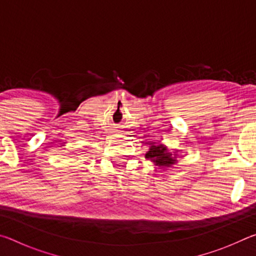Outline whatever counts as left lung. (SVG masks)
Wrapping results in <instances>:
<instances>
[{"instance_id": "1", "label": "left lung", "mask_w": 256, "mask_h": 256, "mask_svg": "<svg viewBox=\"0 0 256 256\" xmlns=\"http://www.w3.org/2000/svg\"><path fill=\"white\" fill-rule=\"evenodd\" d=\"M146 158L151 160L156 166L166 168L176 164L177 154H172L164 144H151L149 151L146 154Z\"/></svg>"}]
</instances>
